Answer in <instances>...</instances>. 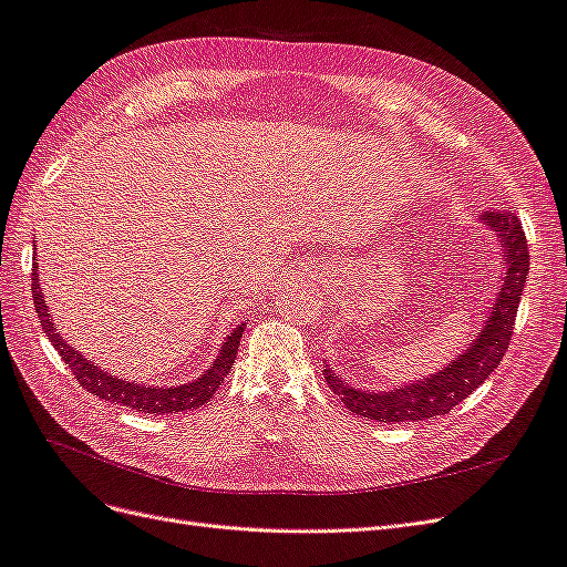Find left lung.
<instances>
[{
	"instance_id": "left-lung-1",
	"label": "left lung",
	"mask_w": 567,
	"mask_h": 567,
	"mask_svg": "<svg viewBox=\"0 0 567 567\" xmlns=\"http://www.w3.org/2000/svg\"><path fill=\"white\" fill-rule=\"evenodd\" d=\"M480 221L494 231L499 241L502 260V286L496 293L483 331L475 336L471 346L456 354L447 367H442L427 379L404 383L392 390L371 392L346 383L323 359V379L338 394L354 416L400 423V421H425L447 414L458 402L483 385L489 373L502 364V357L511 346L513 323H516L518 305L529 271V252L520 219L513 210H487L480 215Z\"/></svg>"
}]
</instances>
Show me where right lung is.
<instances>
[{
	"instance_id": "1",
	"label": "right lung",
	"mask_w": 567,
	"mask_h": 567,
	"mask_svg": "<svg viewBox=\"0 0 567 567\" xmlns=\"http://www.w3.org/2000/svg\"><path fill=\"white\" fill-rule=\"evenodd\" d=\"M38 265V262H35ZM32 300H35V310L40 317V326L44 329L47 338L51 340V346L56 348L63 362L71 367L73 375L82 388H87V392L96 394V398L123 404L130 409L142 411V414H175V411H192L203 406L208 402L221 381L227 379L234 367V359L238 352V342H241L246 323H238L236 329L225 338L221 348L217 352V359L210 364V369H205L196 381L184 383V385H142V383H132L125 379H117V375H111L109 371L94 367L87 357H82L73 346H68V340L54 329V321H51L47 300L40 290V274L32 271Z\"/></svg>"
}]
</instances>
